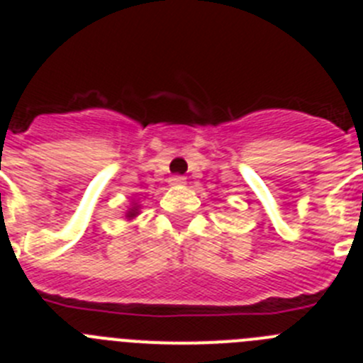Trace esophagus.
<instances>
[{"instance_id":"esophagus-1","label":"esophagus","mask_w":363,"mask_h":363,"mask_svg":"<svg viewBox=\"0 0 363 363\" xmlns=\"http://www.w3.org/2000/svg\"><path fill=\"white\" fill-rule=\"evenodd\" d=\"M169 182H171V185H174V187H182V185H185L184 176H172Z\"/></svg>"}]
</instances>
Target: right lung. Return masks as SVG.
I'll return each instance as SVG.
<instances>
[{"label":"right lung","mask_w":363,"mask_h":363,"mask_svg":"<svg viewBox=\"0 0 363 363\" xmlns=\"http://www.w3.org/2000/svg\"><path fill=\"white\" fill-rule=\"evenodd\" d=\"M134 216H138V207H136V205H134L133 209L127 211V218H129V220H130V218H134Z\"/></svg>","instance_id":"obj_1"}]
</instances>
